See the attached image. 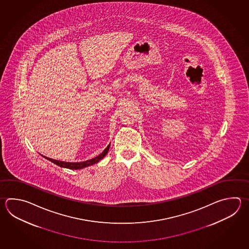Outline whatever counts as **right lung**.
<instances>
[{
  "label": "right lung",
  "instance_id": "obj_1",
  "mask_svg": "<svg viewBox=\"0 0 249 249\" xmlns=\"http://www.w3.org/2000/svg\"><path fill=\"white\" fill-rule=\"evenodd\" d=\"M109 148H110V144L97 157L93 158L91 160H89L86 161H82V162H66V161H60V160H53V159L45 157V156H43V157L47 159L48 160L51 161V162L61 167V168H69V169H81V168H87L89 166H91V165H94L98 161H100L102 159L107 155V152L109 151Z\"/></svg>",
  "mask_w": 249,
  "mask_h": 249
}]
</instances>
